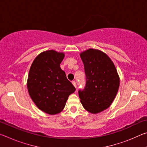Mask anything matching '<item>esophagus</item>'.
<instances>
[{"label":"esophagus","instance_id":"1","mask_svg":"<svg viewBox=\"0 0 147 147\" xmlns=\"http://www.w3.org/2000/svg\"><path fill=\"white\" fill-rule=\"evenodd\" d=\"M72 84H73V86L76 88V82L75 81H73V82H72Z\"/></svg>","mask_w":147,"mask_h":147}]
</instances>
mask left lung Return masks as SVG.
I'll list each match as a JSON object with an SVG mask.
<instances>
[{
  "instance_id": "obj_1",
  "label": "left lung",
  "mask_w": 147,
  "mask_h": 147,
  "mask_svg": "<svg viewBox=\"0 0 147 147\" xmlns=\"http://www.w3.org/2000/svg\"><path fill=\"white\" fill-rule=\"evenodd\" d=\"M86 83L79 90L80 102L89 112L98 113L108 108L118 92L119 77L113 61L99 50L89 49L80 54Z\"/></svg>"
}]
</instances>
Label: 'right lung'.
<instances>
[{
	"label": "right lung",
	"mask_w": 147,
	"mask_h": 147,
	"mask_svg": "<svg viewBox=\"0 0 147 147\" xmlns=\"http://www.w3.org/2000/svg\"><path fill=\"white\" fill-rule=\"evenodd\" d=\"M64 56V53L54 50L43 52L35 58L29 71L30 96L39 109L50 115L61 112L69 96L76 90L60 68Z\"/></svg>",
	"instance_id": "1"
}]
</instances>
